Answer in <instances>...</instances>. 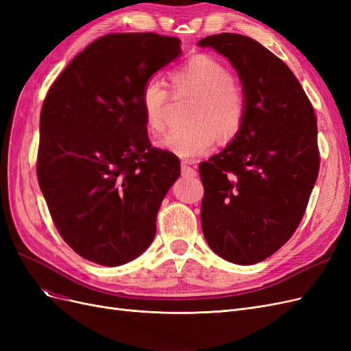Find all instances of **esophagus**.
Here are the masks:
<instances>
[{"label": "esophagus", "instance_id": "esophagus-1", "mask_svg": "<svg viewBox=\"0 0 351 351\" xmlns=\"http://www.w3.org/2000/svg\"><path fill=\"white\" fill-rule=\"evenodd\" d=\"M182 174L186 176V177H196V176H197V171H196V169H195L193 167H190V165L184 161V162H182Z\"/></svg>", "mask_w": 351, "mask_h": 351}]
</instances>
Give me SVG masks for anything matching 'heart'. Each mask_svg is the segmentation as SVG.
I'll list each match as a JSON object with an SVG mask.
<instances>
[{
  "instance_id": "heart-1",
  "label": "heart",
  "mask_w": 351,
  "mask_h": 351,
  "mask_svg": "<svg viewBox=\"0 0 351 351\" xmlns=\"http://www.w3.org/2000/svg\"><path fill=\"white\" fill-rule=\"evenodd\" d=\"M230 70L206 54L190 57L169 73L174 93H193L196 99L190 110L186 127L169 132L159 147L178 158L192 159L210 154L219 136L231 141L241 130L246 117V98L239 84L231 80ZM169 90L162 80H147L139 95V105L146 129L158 134L165 127Z\"/></svg>"
}]
</instances>
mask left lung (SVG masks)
<instances>
[{"instance_id":"obj_1","label":"left lung","mask_w":351,"mask_h":351,"mask_svg":"<svg viewBox=\"0 0 351 351\" xmlns=\"http://www.w3.org/2000/svg\"><path fill=\"white\" fill-rule=\"evenodd\" d=\"M237 70L246 98L239 134L199 164L200 222L209 247L237 265L269 258L299 227L319 173L312 104L282 60L249 36L199 40Z\"/></svg>"}]
</instances>
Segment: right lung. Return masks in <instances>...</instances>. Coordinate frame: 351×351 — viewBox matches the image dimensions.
<instances>
[{
    "label": "right lung",
    "mask_w": 351,
    "mask_h": 351,
    "mask_svg": "<svg viewBox=\"0 0 351 351\" xmlns=\"http://www.w3.org/2000/svg\"><path fill=\"white\" fill-rule=\"evenodd\" d=\"M180 52L174 36L105 35L74 57L47 93L39 187L60 236L90 262L119 267L155 237L180 161L151 145L139 95Z\"/></svg>",
    "instance_id": "right-lung-1"
}]
</instances>
